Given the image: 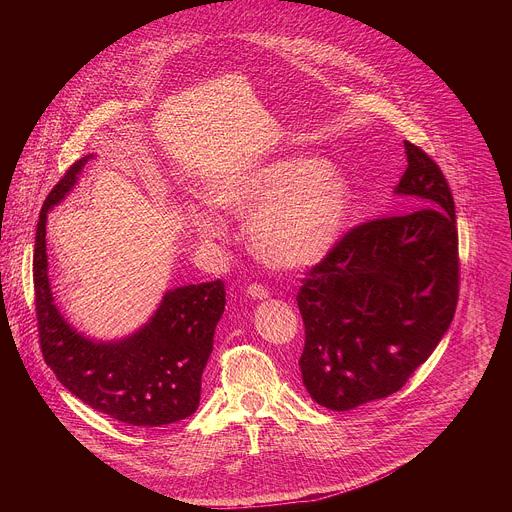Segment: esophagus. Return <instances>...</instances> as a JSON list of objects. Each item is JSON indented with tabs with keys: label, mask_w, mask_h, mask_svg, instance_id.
I'll return each instance as SVG.
<instances>
[{
	"label": "esophagus",
	"mask_w": 512,
	"mask_h": 512,
	"mask_svg": "<svg viewBox=\"0 0 512 512\" xmlns=\"http://www.w3.org/2000/svg\"><path fill=\"white\" fill-rule=\"evenodd\" d=\"M247 296L251 300H265V298H269V289L265 285H261V283H251L247 287Z\"/></svg>",
	"instance_id": "obj_1"
}]
</instances>
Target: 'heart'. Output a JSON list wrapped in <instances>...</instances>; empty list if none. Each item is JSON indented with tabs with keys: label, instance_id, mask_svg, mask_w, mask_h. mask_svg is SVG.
<instances>
[{
	"label": "heart",
	"instance_id": "heart-1",
	"mask_svg": "<svg viewBox=\"0 0 512 512\" xmlns=\"http://www.w3.org/2000/svg\"><path fill=\"white\" fill-rule=\"evenodd\" d=\"M350 186L332 166L308 156H285L216 182L210 200L235 214L253 210L249 243L273 267H308L338 243L350 206ZM190 223L204 239L223 233L214 214L190 206Z\"/></svg>",
	"mask_w": 512,
	"mask_h": 512
}]
</instances>
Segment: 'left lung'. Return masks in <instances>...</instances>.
Segmentation results:
<instances>
[{"mask_svg": "<svg viewBox=\"0 0 512 512\" xmlns=\"http://www.w3.org/2000/svg\"><path fill=\"white\" fill-rule=\"evenodd\" d=\"M395 194L419 206L348 231L306 273L300 358L310 397L332 411L397 393L448 332L458 304V229L450 186L405 141Z\"/></svg>", "mask_w": 512, "mask_h": 512, "instance_id": "left-lung-1", "label": "left lung"}]
</instances>
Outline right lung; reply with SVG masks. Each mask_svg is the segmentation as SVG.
Returning a JSON list of instances; mask_svg holds the SVG:
<instances>
[{
  "label": "right lung",
  "instance_id": "obj_1",
  "mask_svg": "<svg viewBox=\"0 0 512 512\" xmlns=\"http://www.w3.org/2000/svg\"><path fill=\"white\" fill-rule=\"evenodd\" d=\"M91 158L68 168L40 210L34 294L42 356L56 379L91 409L139 427L176 423L198 409L202 371L227 304L225 283L214 279L168 289L154 316L121 340H93L72 328L50 289L46 221Z\"/></svg>",
  "mask_w": 512,
  "mask_h": 512
}]
</instances>
